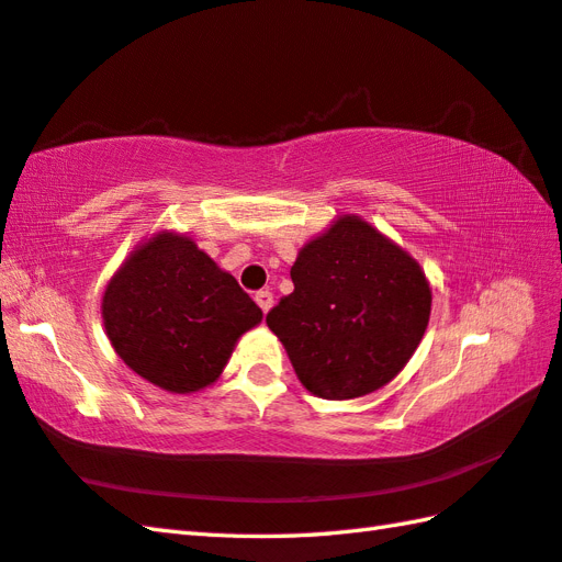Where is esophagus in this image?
<instances>
[{
    "label": "esophagus",
    "mask_w": 562,
    "mask_h": 562,
    "mask_svg": "<svg viewBox=\"0 0 562 562\" xmlns=\"http://www.w3.org/2000/svg\"><path fill=\"white\" fill-rule=\"evenodd\" d=\"M256 304L262 308V314H268L272 306V292H268V290L256 292Z\"/></svg>",
    "instance_id": "esophagus-1"
}]
</instances>
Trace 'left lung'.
<instances>
[{"mask_svg": "<svg viewBox=\"0 0 562 562\" xmlns=\"http://www.w3.org/2000/svg\"><path fill=\"white\" fill-rule=\"evenodd\" d=\"M294 292L270 308L306 391L328 401L367 396L396 376L420 345L432 290L417 260L372 224L342 214L290 270Z\"/></svg>", "mask_w": 562, "mask_h": 562, "instance_id": "8db88e82", "label": "left lung"}]
</instances>
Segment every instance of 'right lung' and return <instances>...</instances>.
<instances>
[{"mask_svg":"<svg viewBox=\"0 0 562 562\" xmlns=\"http://www.w3.org/2000/svg\"><path fill=\"white\" fill-rule=\"evenodd\" d=\"M103 326L121 360L149 384L195 393L220 379L262 312L186 234L137 246L103 292Z\"/></svg>","mask_w":562,"mask_h":562,"instance_id":"add662e5","label":"right lung"}]
</instances>
